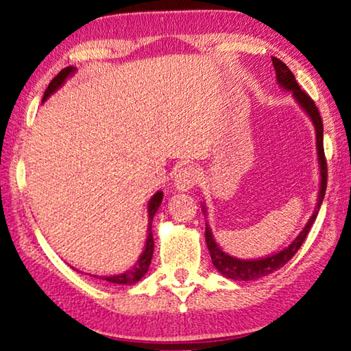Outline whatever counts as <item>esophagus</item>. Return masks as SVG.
Wrapping results in <instances>:
<instances>
[{
  "label": "esophagus",
  "instance_id": "esophagus-1",
  "mask_svg": "<svg viewBox=\"0 0 351 351\" xmlns=\"http://www.w3.org/2000/svg\"><path fill=\"white\" fill-rule=\"evenodd\" d=\"M199 181V170L193 165H187L180 170V173L176 175L175 180V187L180 190V192H189L195 186H197Z\"/></svg>",
  "mask_w": 351,
  "mask_h": 351
}]
</instances>
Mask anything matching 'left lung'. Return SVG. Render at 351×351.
Returning a JSON list of instances; mask_svg holds the SVG:
<instances>
[{
  "label": "left lung",
  "instance_id": "8db88e82",
  "mask_svg": "<svg viewBox=\"0 0 351 351\" xmlns=\"http://www.w3.org/2000/svg\"><path fill=\"white\" fill-rule=\"evenodd\" d=\"M272 66L276 69V77H277V83L278 86L283 88L285 91H291L293 97L302 110L306 112V116L311 119L314 130H316V148H317V161H319V170H320V187H319V193H317V204L316 209H314L313 215L308 219V223L304 229L300 230V234L295 237V239L291 241V245L287 247H283L282 251H278L276 254H271L268 257L263 258H251V260H243V258H237L232 257V255L226 254L221 247H219L218 243L215 241L212 235L210 226L206 223V243H207V249L210 252V258L212 263L215 266L217 271L219 274H223L224 277L232 278V280H257V278H261L268 274H272V272L280 269L282 266H285L288 261L294 257V254L299 251V247L302 246V243L305 241L308 232H310L311 226L316 219L320 206H322V201L325 197V190H326V161H325V153H324V123L322 119L319 116V110L317 106L314 105L311 97L308 96L305 91L300 90L299 83H297L294 74L291 73L289 68L285 64L282 60L272 57ZM203 206V212L206 215V206Z\"/></svg>",
  "mask_w": 351,
  "mask_h": 351
}]
</instances>
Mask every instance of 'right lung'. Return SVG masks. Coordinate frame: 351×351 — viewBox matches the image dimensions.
Masks as SVG:
<instances>
[{
    "label": "right lung",
    "mask_w": 351,
    "mask_h": 351,
    "mask_svg": "<svg viewBox=\"0 0 351 351\" xmlns=\"http://www.w3.org/2000/svg\"><path fill=\"white\" fill-rule=\"evenodd\" d=\"M75 68L74 66H66L64 69H62L60 73H58L54 79L51 80L49 86L46 88L45 91V96H43V102L47 100V97L51 96V94H54L58 88H60L66 79H69L71 75H74L75 73ZM162 197L164 193L161 190H158L156 193L153 195L148 201V235H147V241H145V247L144 251H142L141 257L136 261V265L133 266L132 269H128L125 272H122V274H116V276H100L97 278H102V280H106L110 283H116V285H134L136 282H139L142 277L147 274L148 268H150V263H152V257H153V249H154V243H153V234H152V221H153V217L156 215V212L159 209V206L162 203ZM96 277V276H93Z\"/></svg>",
    "instance_id": "1"
}]
</instances>
